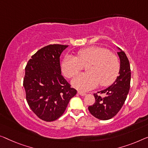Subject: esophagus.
Wrapping results in <instances>:
<instances>
[{
  "label": "esophagus",
  "instance_id": "esophagus-1",
  "mask_svg": "<svg viewBox=\"0 0 148 148\" xmlns=\"http://www.w3.org/2000/svg\"><path fill=\"white\" fill-rule=\"evenodd\" d=\"M78 93L79 94H80V96H82L86 95V93H85V92H82V91H78Z\"/></svg>",
  "mask_w": 148,
  "mask_h": 148
}]
</instances>
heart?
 Wrapping results in <instances>:
<instances>
[{
    "mask_svg": "<svg viewBox=\"0 0 148 148\" xmlns=\"http://www.w3.org/2000/svg\"><path fill=\"white\" fill-rule=\"evenodd\" d=\"M87 66V73L75 77L72 84L77 89L88 91L99 84L107 86L114 83L120 71V62L115 54L100 46H93L79 50L77 57L66 56L62 70L67 78H72Z\"/></svg>",
    "mask_w": 148,
    "mask_h": 148,
    "instance_id": "obj_1",
    "label": "heart"
}]
</instances>
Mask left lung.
Here are the masks:
<instances>
[{
  "label": "left lung",
  "mask_w": 148,
  "mask_h": 148,
  "mask_svg": "<svg viewBox=\"0 0 148 148\" xmlns=\"http://www.w3.org/2000/svg\"><path fill=\"white\" fill-rule=\"evenodd\" d=\"M118 52L120 60L119 76L112 84L98 93L104 94L102 97L100 94H94L95 103L88 107L90 114L101 120H110L115 116L126 100L130 87L131 70L128 59L125 52L120 49Z\"/></svg>",
  "instance_id": "obj_1"
}]
</instances>
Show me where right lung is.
Returning a JSON list of instances; mask_svg holds the SVG:
<instances>
[{
    "mask_svg": "<svg viewBox=\"0 0 148 148\" xmlns=\"http://www.w3.org/2000/svg\"><path fill=\"white\" fill-rule=\"evenodd\" d=\"M68 46H45L32 55L26 66L23 86L26 101L32 112L46 122L60 118L76 94V90L61 74L60 56Z\"/></svg>",
    "mask_w": 148,
    "mask_h": 148,
    "instance_id": "obj_1",
    "label": "right lung"
}]
</instances>
